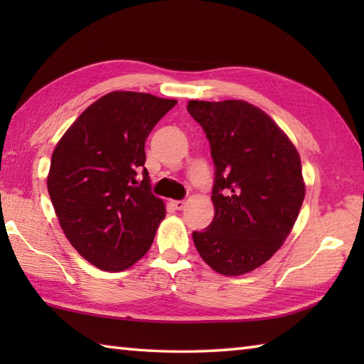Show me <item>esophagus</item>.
Here are the masks:
<instances>
[{"mask_svg": "<svg viewBox=\"0 0 364 364\" xmlns=\"http://www.w3.org/2000/svg\"><path fill=\"white\" fill-rule=\"evenodd\" d=\"M184 205H186L184 203V200H173L172 202V206L175 208V210H183Z\"/></svg>", "mask_w": 364, "mask_h": 364, "instance_id": "1", "label": "esophagus"}]
</instances>
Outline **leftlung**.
<instances>
[{"instance_id":"obj_1","label":"left lung","mask_w":364,"mask_h":364,"mask_svg":"<svg viewBox=\"0 0 364 364\" xmlns=\"http://www.w3.org/2000/svg\"><path fill=\"white\" fill-rule=\"evenodd\" d=\"M188 111L211 145L214 219L196 249L222 275L259 267L283 245L305 198L296 146L269 115L242 100L197 102Z\"/></svg>"}]
</instances>
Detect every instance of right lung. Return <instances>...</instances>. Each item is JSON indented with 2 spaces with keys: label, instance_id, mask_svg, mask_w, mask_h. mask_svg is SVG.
I'll return each instance as SVG.
<instances>
[{
  "label": "right lung",
  "instance_id": "right-lung-1",
  "mask_svg": "<svg viewBox=\"0 0 364 364\" xmlns=\"http://www.w3.org/2000/svg\"><path fill=\"white\" fill-rule=\"evenodd\" d=\"M175 105L142 92H111L53 151L46 186L60 228L98 269L125 270L151 247L166 206L150 191L145 141Z\"/></svg>",
  "mask_w": 364,
  "mask_h": 364
}]
</instances>
